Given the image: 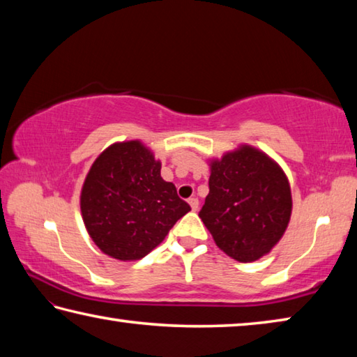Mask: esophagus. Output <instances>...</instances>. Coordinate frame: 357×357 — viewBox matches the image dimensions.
Listing matches in <instances>:
<instances>
[{
    "label": "esophagus",
    "instance_id": "1",
    "mask_svg": "<svg viewBox=\"0 0 357 357\" xmlns=\"http://www.w3.org/2000/svg\"><path fill=\"white\" fill-rule=\"evenodd\" d=\"M188 204H190V207H191L192 211H197V208H199V201H197L196 197H191L190 201H188Z\"/></svg>",
    "mask_w": 357,
    "mask_h": 357
}]
</instances>
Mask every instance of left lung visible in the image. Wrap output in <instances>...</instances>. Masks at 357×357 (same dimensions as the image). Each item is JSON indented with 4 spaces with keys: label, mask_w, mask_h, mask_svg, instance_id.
I'll use <instances>...</instances> for the list:
<instances>
[{
    "label": "left lung",
    "mask_w": 357,
    "mask_h": 357,
    "mask_svg": "<svg viewBox=\"0 0 357 357\" xmlns=\"http://www.w3.org/2000/svg\"><path fill=\"white\" fill-rule=\"evenodd\" d=\"M210 192L199 211L216 246L241 264L270 254L289 227V178L270 155L241 144L208 160Z\"/></svg>",
    "instance_id": "obj_1"
}]
</instances>
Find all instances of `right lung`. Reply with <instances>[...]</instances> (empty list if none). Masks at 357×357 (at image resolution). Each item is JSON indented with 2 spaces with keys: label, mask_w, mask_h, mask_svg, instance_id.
Segmentation results:
<instances>
[{
  "label": "right lung",
  "mask_w": 357,
  "mask_h": 357,
  "mask_svg": "<svg viewBox=\"0 0 357 357\" xmlns=\"http://www.w3.org/2000/svg\"><path fill=\"white\" fill-rule=\"evenodd\" d=\"M87 234L103 254L133 261L153 251L191 207L161 177V161L139 139L114 142L87 172L79 195Z\"/></svg>",
  "instance_id": "obj_1"
}]
</instances>
